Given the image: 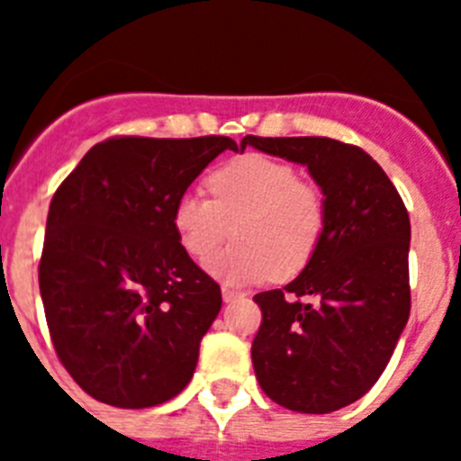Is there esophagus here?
<instances>
[{"label":"esophagus","instance_id":"34e87169","mask_svg":"<svg viewBox=\"0 0 461 461\" xmlns=\"http://www.w3.org/2000/svg\"><path fill=\"white\" fill-rule=\"evenodd\" d=\"M221 297H223V303H233V300L242 297V293L233 291V288H221Z\"/></svg>","mask_w":461,"mask_h":461}]
</instances>
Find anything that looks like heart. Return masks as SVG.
Masks as SVG:
<instances>
[{
    "mask_svg": "<svg viewBox=\"0 0 461 461\" xmlns=\"http://www.w3.org/2000/svg\"><path fill=\"white\" fill-rule=\"evenodd\" d=\"M212 198L185 191L173 203V230L182 249L205 260L233 232L239 242L207 272L226 284L291 279L312 263L328 226L323 191L297 180L291 164L244 154L207 177Z\"/></svg>",
    "mask_w": 461,
    "mask_h": 461,
    "instance_id": "b5f03b06",
    "label": "heart"
}]
</instances>
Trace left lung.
<instances>
[{
	"mask_svg": "<svg viewBox=\"0 0 461 461\" xmlns=\"http://www.w3.org/2000/svg\"><path fill=\"white\" fill-rule=\"evenodd\" d=\"M244 148L307 166L328 207L312 263L288 286L254 295L263 312L251 344L256 378L284 409L339 411L378 381L409 321V212L356 145L244 136Z\"/></svg>",
	"mask_w": 461,
	"mask_h": 461,
	"instance_id": "1",
	"label": "left lung"
}]
</instances>
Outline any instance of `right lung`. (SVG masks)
Listing matches in <instances>:
<instances>
[{"label": "right lung", "instance_id": "1", "mask_svg": "<svg viewBox=\"0 0 461 461\" xmlns=\"http://www.w3.org/2000/svg\"><path fill=\"white\" fill-rule=\"evenodd\" d=\"M226 136L94 145L50 203L39 286L57 357L94 399L148 409L180 394L221 288L173 230V203Z\"/></svg>", "mask_w": 461, "mask_h": 461}]
</instances>
